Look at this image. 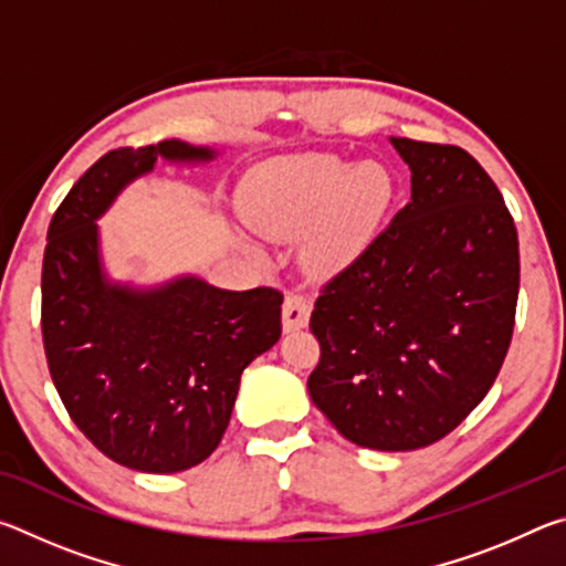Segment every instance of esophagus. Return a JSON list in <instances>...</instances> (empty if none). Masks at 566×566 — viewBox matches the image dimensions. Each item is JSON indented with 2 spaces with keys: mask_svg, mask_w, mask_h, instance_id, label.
<instances>
[{
  "mask_svg": "<svg viewBox=\"0 0 566 566\" xmlns=\"http://www.w3.org/2000/svg\"><path fill=\"white\" fill-rule=\"evenodd\" d=\"M310 314H312V302L306 300L304 294L290 292V294L284 296L282 322H284V329H286V332L306 327V322H310Z\"/></svg>",
  "mask_w": 566,
  "mask_h": 566,
  "instance_id": "obj_1",
  "label": "esophagus"
}]
</instances>
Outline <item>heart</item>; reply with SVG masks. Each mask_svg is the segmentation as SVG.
I'll return each instance as SVG.
<instances>
[{"label":"heart","mask_w":566,"mask_h":566,"mask_svg":"<svg viewBox=\"0 0 566 566\" xmlns=\"http://www.w3.org/2000/svg\"><path fill=\"white\" fill-rule=\"evenodd\" d=\"M395 197V181L379 161L310 151L254 167L239 189V205L256 232L292 239L302 232V262L334 274L357 260L377 234Z\"/></svg>","instance_id":"obj_1"}]
</instances>
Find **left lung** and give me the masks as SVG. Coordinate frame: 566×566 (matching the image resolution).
I'll list each match as a JSON object with an SVG mask.
<instances>
[{
	"label": "left lung",
	"mask_w": 566,
	"mask_h": 566,
	"mask_svg": "<svg viewBox=\"0 0 566 566\" xmlns=\"http://www.w3.org/2000/svg\"><path fill=\"white\" fill-rule=\"evenodd\" d=\"M389 142L411 169V199L322 286L310 319L322 354L306 389L344 439L409 452L462 424L500 375L520 239L469 151Z\"/></svg>",
	"instance_id": "left-lung-1"
}]
</instances>
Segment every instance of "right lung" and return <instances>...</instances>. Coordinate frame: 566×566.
<instances>
[{
    "mask_svg": "<svg viewBox=\"0 0 566 566\" xmlns=\"http://www.w3.org/2000/svg\"><path fill=\"white\" fill-rule=\"evenodd\" d=\"M165 139L119 147L76 179L56 209L42 262V339L66 411L104 457L149 474L185 472L214 452L247 364L282 334L274 286L217 290L179 276L155 290L107 280L97 219L155 161H212Z\"/></svg>",
    "mask_w": 566,
    "mask_h": 566,
    "instance_id": "right-lung-1",
    "label": "right lung"
}]
</instances>
